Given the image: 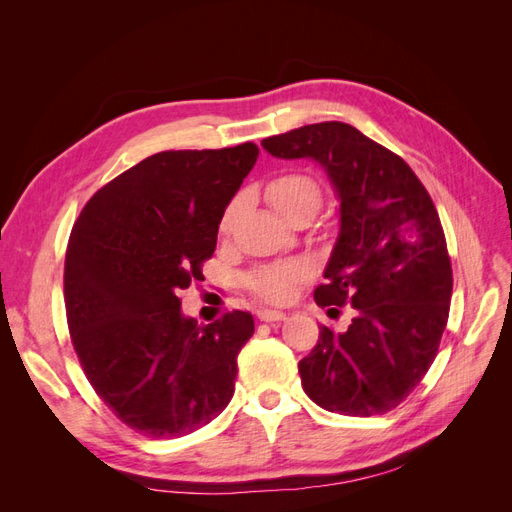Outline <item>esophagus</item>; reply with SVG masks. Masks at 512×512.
<instances>
[{"mask_svg": "<svg viewBox=\"0 0 512 512\" xmlns=\"http://www.w3.org/2000/svg\"><path fill=\"white\" fill-rule=\"evenodd\" d=\"M258 318L265 322H277V320H284L286 314L277 312V309H258Z\"/></svg>", "mask_w": 512, "mask_h": 512, "instance_id": "1", "label": "esophagus"}]
</instances>
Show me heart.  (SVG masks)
Segmentation results:
<instances>
[{"mask_svg":"<svg viewBox=\"0 0 512 512\" xmlns=\"http://www.w3.org/2000/svg\"><path fill=\"white\" fill-rule=\"evenodd\" d=\"M267 198L277 213L284 215L286 220H294L301 213L314 215L320 207L322 194H320L318 183L312 177L288 173L269 181ZM241 207H243V196H235L226 205L220 220L222 235H228L232 226H235ZM307 275H309V269L305 265H299V262H294V265H273L250 275L247 286H250V290L262 301L284 303L292 297L297 284L307 280Z\"/></svg>","mask_w":512,"mask_h":512,"instance_id":"obj_1","label":"heart"}]
</instances>
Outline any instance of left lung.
<instances>
[{
	"mask_svg": "<svg viewBox=\"0 0 512 512\" xmlns=\"http://www.w3.org/2000/svg\"><path fill=\"white\" fill-rule=\"evenodd\" d=\"M262 147L318 162L339 200L327 284L314 299L348 303L354 318L344 333L320 327L299 361L303 391L329 412H389L436 359L451 307L453 269L433 200L404 160L342 121L269 136Z\"/></svg>",
	"mask_w": 512,
	"mask_h": 512,
	"instance_id": "1",
	"label": "left lung"
}]
</instances>
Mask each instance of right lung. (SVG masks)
I'll use <instances>...</instances> for the list:
<instances>
[{
	"instance_id": "add662e5",
	"label": "right lung",
	"mask_w": 512,
	"mask_h": 512,
	"mask_svg": "<svg viewBox=\"0 0 512 512\" xmlns=\"http://www.w3.org/2000/svg\"><path fill=\"white\" fill-rule=\"evenodd\" d=\"M258 153L254 143L156 153L100 188L74 222L64 269L72 344L104 404L143 436L192 433L235 393L252 314L198 324L179 292L203 275Z\"/></svg>"
}]
</instances>
